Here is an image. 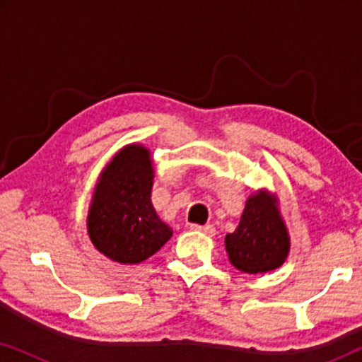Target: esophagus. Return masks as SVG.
<instances>
[{
	"instance_id": "1",
	"label": "esophagus",
	"mask_w": 362,
	"mask_h": 362,
	"mask_svg": "<svg viewBox=\"0 0 362 362\" xmlns=\"http://www.w3.org/2000/svg\"><path fill=\"white\" fill-rule=\"evenodd\" d=\"M191 229L192 230H199V232H202V234H206V235H209V237H214L216 235V227L212 226V224H206V226H191Z\"/></svg>"
}]
</instances>
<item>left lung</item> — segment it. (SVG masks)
Listing matches in <instances>:
<instances>
[{
  "label": "left lung",
  "mask_w": 362,
  "mask_h": 362,
  "mask_svg": "<svg viewBox=\"0 0 362 362\" xmlns=\"http://www.w3.org/2000/svg\"><path fill=\"white\" fill-rule=\"evenodd\" d=\"M224 244L230 264L244 274H267L284 265L290 254V234L276 194L267 189L252 192L239 226L226 235Z\"/></svg>",
  "instance_id": "left-lung-1"
}]
</instances>
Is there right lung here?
<instances>
[{"label":"right lung","mask_w":362,"mask_h":362,"mask_svg":"<svg viewBox=\"0 0 362 362\" xmlns=\"http://www.w3.org/2000/svg\"><path fill=\"white\" fill-rule=\"evenodd\" d=\"M153 181L151 151L141 143L123 146L102 170L88 206L87 234L107 259L141 264L171 239L173 229L151 204Z\"/></svg>","instance_id":"1"}]
</instances>
